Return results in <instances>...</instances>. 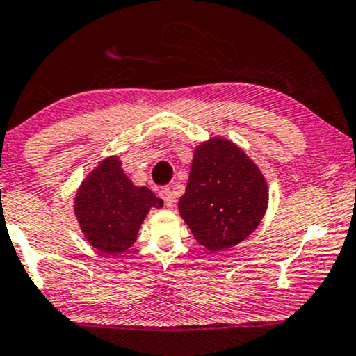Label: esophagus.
I'll return each mask as SVG.
<instances>
[{
	"instance_id": "esophagus-1",
	"label": "esophagus",
	"mask_w": 356,
	"mask_h": 356,
	"mask_svg": "<svg viewBox=\"0 0 356 356\" xmlns=\"http://www.w3.org/2000/svg\"><path fill=\"white\" fill-rule=\"evenodd\" d=\"M158 195H160V198L165 201V204L168 206V208H171V206L175 204V198H173V193H171V190L170 188H161L160 190V193H158Z\"/></svg>"
}]
</instances>
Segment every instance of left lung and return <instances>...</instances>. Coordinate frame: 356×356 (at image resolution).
Listing matches in <instances>:
<instances>
[{
    "label": "left lung",
    "mask_w": 356,
    "mask_h": 356,
    "mask_svg": "<svg viewBox=\"0 0 356 356\" xmlns=\"http://www.w3.org/2000/svg\"><path fill=\"white\" fill-rule=\"evenodd\" d=\"M267 204L264 175L239 145L225 137L196 145L178 209L201 245L216 252L239 244L256 231Z\"/></svg>",
    "instance_id": "1"
}]
</instances>
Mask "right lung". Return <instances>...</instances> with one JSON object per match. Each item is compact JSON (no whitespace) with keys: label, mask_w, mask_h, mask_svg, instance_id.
I'll return each instance as SVG.
<instances>
[{"label":"right lung","mask_w":356,"mask_h":356,"mask_svg":"<svg viewBox=\"0 0 356 356\" xmlns=\"http://www.w3.org/2000/svg\"><path fill=\"white\" fill-rule=\"evenodd\" d=\"M152 208H163V201L147 186L134 185L117 155L100 160L74 198V214L86 241L107 254L134 245Z\"/></svg>","instance_id":"right-lung-1"}]
</instances>
